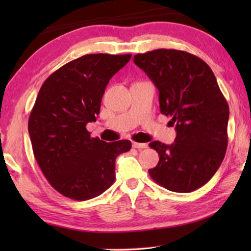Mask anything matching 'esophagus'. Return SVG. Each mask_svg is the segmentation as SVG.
Segmentation results:
<instances>
[{
	"instance_id": "1",
	"label": "esophagus",
	"mask_w": 251,
	"mask_h": 251,
	"mask_svg": "<svg viewBox=\"0 0 251 251\" xmlns=\"http://www.w3.org/2000/svg\"><path fill=\"white\" fill-rule=\"evenodd\" d=\"M147 144L145 143H137V142H133V147L137 148V150H143V148H147Z\"/></svg>"
}]
</instances>
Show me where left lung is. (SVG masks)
<instances>
[{"label":"left lung","mask_w":251,"mask_h":251,"mask_svg":"<svg viewBox=\"0 0 251 251\" xmlns=\"http://www.w3.org/2000/svg\"><path fill=\"white\" fill-rule=\"evenodd\" d=\"M159 91L160 113L172 117L175 143L158 141L151 177L175 193L194 192L210 180L223 163L228 145L229 107L209 66L185 50L159 49L134 56Z\"/></svg>","instance_id":"1"}]
</instances>
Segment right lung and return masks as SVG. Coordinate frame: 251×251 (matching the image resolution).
<instances>
[{
	"instance_id": "1",
	"label": "right lung",
	"mask_w": 251,
	"mask_h": 251,
	"mask_svg": "<svg viewBox=\"0 0 251 251\" xmlns=\"http://www.w3.org/2000/svg\"><path fill=\"white\" fill-rule=\"evenodd\" d=\"M130 54H87L59 67L42 85L28 118L34 157L50 185L75 201L100 196L115 180V159L129 141L92 137L109 79Z\"/></svg>"
}]
</instances>
